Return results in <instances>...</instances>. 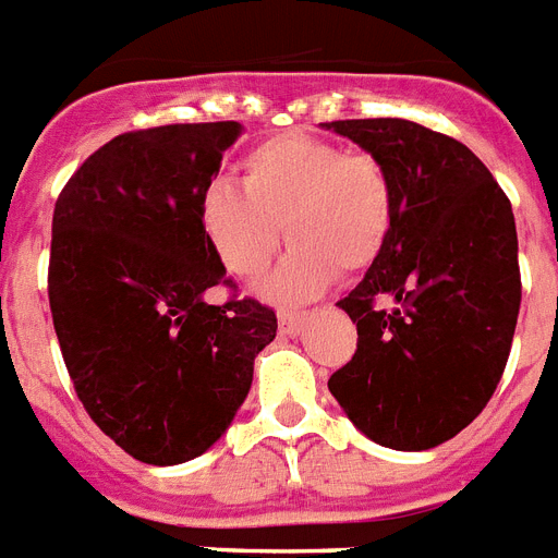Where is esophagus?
I'll list each match as a JSON object with an SVG mask.
<instances>
[{"label": "esophagus", "instance_id": "1", "mask_svg": "<svg viewBox=\"0 0 558 558\" xmlns=\"http://www.w3.org/2000/svg\"><path fill=\"white\" fill-rule=\"evenodd\" d=\"M305 325V313H296V311H282L279 313V330L284 336H296Z\"/></svg>", "mask_w": 558, "mask_h": 558}]
</instances>
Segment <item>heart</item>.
<instances>
[{"instance_id": "b5f03b06", "label": "heart", "mask_w": 558, "mask_h": 558, "mask_svg": "<svg viewBox=\"0 0 558 558\" xmlns=\"http://www.w3.org/2000/svg\"><path fill=\"white\" fill-rule=\"evenodd\" d=\"M207 242L239 279H256L284 236L293 242L262 293L305 302L336 270L371 268L393 222V187L371 154L307 133H279L242 162V185L216 179L199 199Z\"/></svg>"}]
</instances>
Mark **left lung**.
I'll list each match as a JSON object with an SVG mask.
<instances>
[{
    "label": "left lung",
    "mask_w": 558,
    "mask_h": 558,
    "mask_svg": "<svg viewBox=\"0 0 558 558\" xmlns=\"http://www.w3.org/2000/svg\"><path fill=\"white\" fill-rule=\"evenodd\" d=\"M376 156L393 222L365 279L339 302L356 353L328 388L390 450H430L482 413L517 330L522 282L508 196L471 147L408 119L322 122Z\"/></svg>",
    "instance_id": "8db88e82"
}]
</instances>
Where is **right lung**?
I'll use <instances>...</instances> for the list:
<instances>
[{"label": "right lung", "instance_id": "obj_1", "mask_svg": "<svg viewBox=\"0 0 558 558\" xmlns=\"http://www.w3.org/2000/svg\"><path fill=\"white\" fill-rule=\"evenodd\" d=\"M239 122L122 133L53 207L48 296L76 396L105 436L145 464L214 448L245 402L253 359L276 339L256 299L210 305L228 284L199 199Z\"/></svg>", "mask_w": 558, "mask_h": 558}]
</instances>
